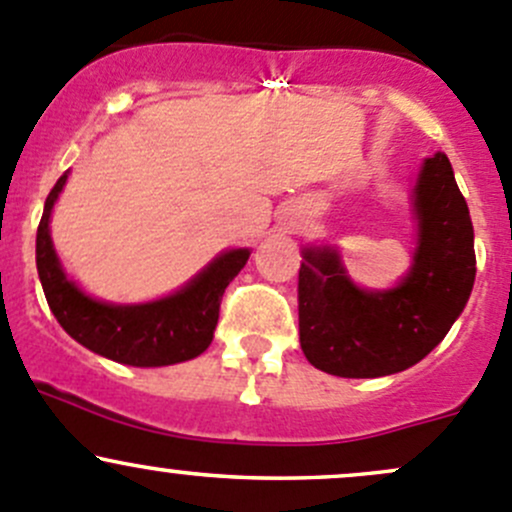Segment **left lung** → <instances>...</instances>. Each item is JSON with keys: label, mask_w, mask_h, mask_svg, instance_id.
I'll list each match as a JSON object with an SVG mask.
<instances>
[{"label": "left lung", "mask_w": 512, "mask_h": 512, "mask_svg": "<svg viewBox=\"0 0 512 512\" xmlns=\"http://www.w3.org/2000/svg\"><path fill=\"white\" fill-rule=\"evenodd\" d=\"M414 208V267L389 292L356 287L337 252L304 250L299 344L312 366L344 379L396 374L431 352L463 312L476 280L473 223L443 153L423 163Z\"/></svg>", "instance_id": "8db88e82"}]
</instances>
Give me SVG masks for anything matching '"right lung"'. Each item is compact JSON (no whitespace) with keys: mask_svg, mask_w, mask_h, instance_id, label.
I'll return each mask as SVG.
<instances>
[{"mask_svg":"<svg viewBox=\"0 0 512 512\" xmlns=\"http://www.w3.org/2000/svg\"><path fill=\"white\" fill-rule=\"evenodd\" d=\"M64 183L66 173L51 188L36 230V270L64 332L91 352L128 366H168L203 354L213 342L225 287L245 267L250 252H225L188 287L160 302L133 307L96 302L66 280L51 245L49 215Z\"/></svg>","mask_w":512,"mask_h":512,"instance_id":"right-lung-1","label":"right lung"}]
</instances>
